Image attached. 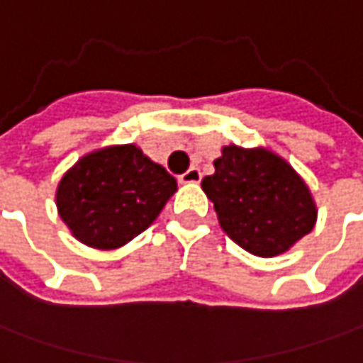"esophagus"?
Returning a JSON list of instances; mask_svg holds the SVG:
<instances>
[{"label": "esophagus", "mask_w": 363, "mask_h": 363, "mask_svg": "<svg viewBox=\"0 0 363 363\" xmlns=\"http://www.w3.org/2000/svg\"><path fill=\"white\" fill-rule=\"evenodd\" d=\"M201 170L196 169V167H191V169L186 170V172H182L181 177H179V182L181 184H196V182H201Z\"/></svg>", "instance_id": "1"}]
</instances>
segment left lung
<instances>
[{
  "instance_id": "1",
  "label": "left lung",
  "mask_w": 363,
  "mask_h": 363,
  "mask_svg": "<svg viewBox=\"0 0 363 363\" xmlns=\"http://www.w3.org/2000/svg\"><path fill=\"white\" fill-rule=\"evenodd\" d=\"M215 174L203 179L220 229L257 257L289 251L313 229L318 208L306 181L267 148L223 146Z\"/></svg>"
}]
</instances>
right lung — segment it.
I'll return each instance as SVG.
<instances>
[{
	"instance_id": "add662e5",
	"label": "right lung",
	"mask_w": 363,
	"mask_h": 363,
	"mask_svg": "<svg viewBox=\"0 0 363 363\" xmlns=\"http://www.w3.org/2000/svg\"><path fill=\"white\" fill-rule=\"evenodd\" d=\"M177 191V181L136 144L82 157L62 177L56 206L80 243L118 249L146 231Z\"/></svg>"
}]
</instances>
